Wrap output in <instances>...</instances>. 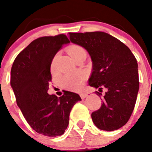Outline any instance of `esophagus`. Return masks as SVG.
I'll return each mask as SVG.
<instances>
[{
    "instance_id": "34e87169",
    "label": "esophagus",
    "mask_w": 152,
    "mask_h": 152,
    "mask_svg": "<svg viewBox=\"0 0 152 152\" xmlns=\"http://www.w3.org/2000/svg\"><path fill=\"white\" fill-rule=\"evenodd\" d=\"M87 96H88V94L87 93H85V92H82V93H80V96L82 99H85Z\"/></svg>"
}]
</instances>
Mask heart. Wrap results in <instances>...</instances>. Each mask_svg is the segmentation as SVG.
I'll return each mask as SVG.
<instances>
[{"instance_id":"obj_1","label":"heart","mask_w":152,"mask_h":152,"mask_svg":"<svg viewBox=\"0 0 152 152\" xmlns=\"http://www.w3.org/2000/svg\"><path fill=\"white\" fill-rule=\"evenodd\" d=\"M67 53L74 60H76L78 57L83 55H87L85 49L80 45H73L70 46L67 49ZM56 59V56L52 62L51 69L53 70L54 68V62ZM85 76L82 72H77V73H66L60 78L61 85L65 88L71 90H78L80 89L82 83L85 81Z\"/></svg>"}]
</instances>
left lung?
Masks as SVG:
<instances>
[{
  "mask_svg": "<svg viewBox=\"0 0 152 152\" xmlns=\"http://www.w3.org/2000/svg\"><path fill=\"white\" fill-rule=\"evenodd\" d=\"M68 34L70 42L83 47L91 58L89 85L107 90L101 108L91 114L93 123L104 131L118 129L127 123L137 100L139 76L135 57L125 44L105 32Z\"/></svg>",
  "mask_w": 152,
  "mask_h": 152,
  "instance_id": "1",
  "label": "left lung"
}]
</instances>
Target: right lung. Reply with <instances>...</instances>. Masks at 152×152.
Returning <instances> with one entry per match:
<instances>
[{"mask_svg": "<svg viewBox=\"0 0 152 152\" xmlns=\"http://www.w3.org/2000/svg\"><path fill=\"white\" fill-rule=\"evenodd\" d=\"M70 42L65 34L42 37L32 41L15 58L11 70V87L17 104L34 131L48 137L65 132L79 95L65 91L58 98L49 95L50 65L62 45Z\"/></svg>", "mask_w": 152, "mask_h": 152, "instance_id": "1", "label": "right lung"}]
</instances>
